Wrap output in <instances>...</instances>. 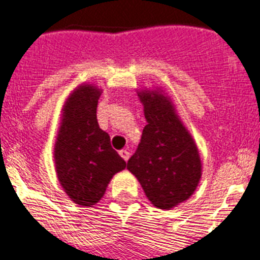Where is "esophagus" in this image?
<instances>
[{
    "instance_id": "obj_1",
    "label": "esophagus",
    "mask_w": 260,
    "mask_h": 260,
    "mask_svg": "<svg viewBox=\"0 0 260 260\" xmlns=\"http://www.w3.org/2000/svg\"><path fill=\"white\" fill-rule=\"evenodd\" d=\"M120 156H121V157H123L125 161H128L131 153H129V151H126V149H121V151H120Z\"/></svg>"
}]
</instances>
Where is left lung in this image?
Listing matches in <instances>:
<instances>
[{
    "instance_id": "obj_1",
    "label": "left lung",
    "mask_w": 260,
    "mask_h": 260,
    "mask_svg": "<svg viewBox=\"0 0 260 260\" xmlns=\"http://www.w3.org/2000/svg\"><path fill=\"white\" fill-rule=\"evenodd\" d=\"M147 125L126 168L152 204L171 210L193 193L202 178V161L172 101L161 89L140 90Z\"/></svg>"
}]
</instances>
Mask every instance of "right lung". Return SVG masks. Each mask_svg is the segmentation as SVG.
<instances>
[{"instance_id": "right-lung-1", "label": "right lung", "mask_w": 260, "mask_h": 260, "mask_svg": "<svg viewBox=\"0 0 260 260\" xmlns=\"http://www.w3.org/2000/svg\"><path fill=\"white\" fill-rule=\"evenodd\" d=\"M101 89L77 86L62 107L54 144V164L61 187L76 204L92 207L104 196L113 175L126 163L111 147V137L97 123Z\"/></svg>"}]
</instances>
